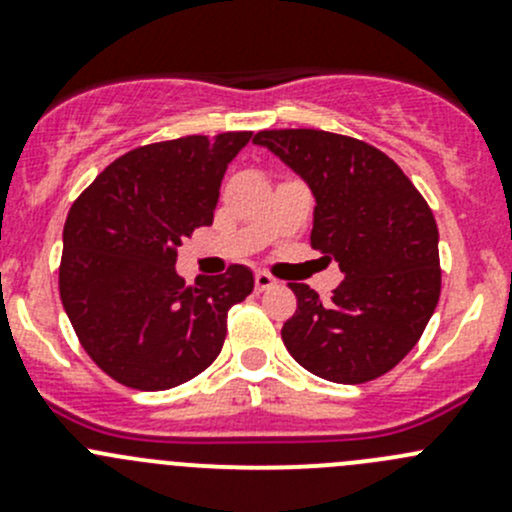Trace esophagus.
<instances>
[{"mask_svg":"<svg viewBox=\"0 0 512 512\" xmlns=\"http://www.w3.org/2000/svg\"><path fill=\"white\" fill-rule=\"evenodd\" d=\"M275 285H277V280L272 275H267V272H255L257 292H265V289H272Z\"/></svg>","mask_w":512,"mask_h":512,"instance_id":"esophagus-1","label":"esophagus"}]
</instances>
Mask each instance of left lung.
Wrapping results in <instances>:
<instances>
[{
  "label": "left lung",
  "instance_id": "left-lung-1",
  "mask_svg": "<svg viewBox=\"0 0 512 512\" xmlns=\"http://www.w3.org/2000/svg\"><path fill=\"white\" fill-rule=\"evenodd\" d=\"M252 141L307 180L317 200L309 242L344 272L329 304L289 285L297 312L282 327L287 352L334 384L379 379L416 347L441 297L431 208L394 160L359 138L275 128Z\"/></svg>",
  "mask_w": 512,
  "mask_h": 512
}]
</instances>
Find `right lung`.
<instances>
[{"label":"right lung","instance_id":"obj_1","mask_svg":"<svg viewBox=\"0 0 512 512\" xmlns=\"http://www.w3.org/2000/svg\"><path fill=\"white\" fill-rule=\"evenodd\" d=\"M252 131L183 136L116 158L74 200L64 225L59 294L91 361L118 384L165 391L218 359L227 309L255 287L252 272L185 285L178 247L213 223L227 163Z\"/></svg>","mask_w":512,"mask_h":512}]
</instances>
